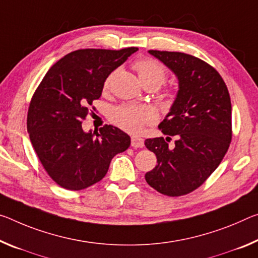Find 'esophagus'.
Here are the masks:
<instances>
[{
	"label": "esophagus",
	"instance_id": "obj_1",
	"mask_svg": "<svg viewBox=\"0 0 258 258\" xmlns=\"http://www.w3.org/2000/svg\"><path fill=\"white\" fill-rule=\"evenodd\" d=\"M131 145H132L133 148H142L145 146V141L141 138L132 137V139H131Z\"/></svg>",
	"mask_w": 258,
	"mask_h": 258
}]
</instances>
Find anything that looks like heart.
I'll return each mask as SVG.
<instances>
[{"instance_id": "1", "label": "heart", "mask_w": 258, "mask_h": 258, "mask_svg": "<svg viewBox=\"0 0 258 258\" xmlns=\"http://www.w3.org/2000/svg\"><path fill=\"white\" fill-rule=\"evenodd\" d=\"M134 69L138 72V76L146 85L161 86L164 83L167 71L163 65L153 58H142L134 64ZM109 77L105 80L104 87L107 88L110 84ZM110 119L118 127L124 130L131 134H140L147 125L153 124L157 119V113L149 105H137V104H122L114 108Z\"/></svg>"}]
</instances>
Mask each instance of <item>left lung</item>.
Here are the masks:
<instances>
[{"label": "left lung", "instance_id": "obj_1", "mask_svg": "<svg viewBox=\"0 0 258 258\" xmlns=\"http://www.w3.org/2000/svg\"><path fill=\"white\" fill-rule=\"evenodd\" d=\"M178 78L179 91L159 130L164 138L147 139L157 165L147 172L148 185L167 196L195 190L217 169L232 140V105L223 78L198 57L149 50ZM170 136L177 140L168 147Z\"/></svg>", "mask_w": 258, "mask_h": 258}]
</instances>
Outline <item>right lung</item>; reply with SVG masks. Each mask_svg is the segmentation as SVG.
<instances>
[{
    "instance_id": "right-lung-1",
    "label": "right lung",
    "mask_w": 258,
    "mask_h": 258,
    "mask_svg": "<svg viewBox=\"0 0 258 258\" xmlns=\"http://www.w3.org/2000/svg\"><path fill=\"white\" fill-rule=\"evenodd\" d=\"M137 50L72 51L49 69L36 88L27 132L49 177L65 189L80 190L99 182L113 156L130 147L131 138L118 127L104 125L99 132L85 133L81 124L110 73Z\"/></svg>"
}]
</instances>
